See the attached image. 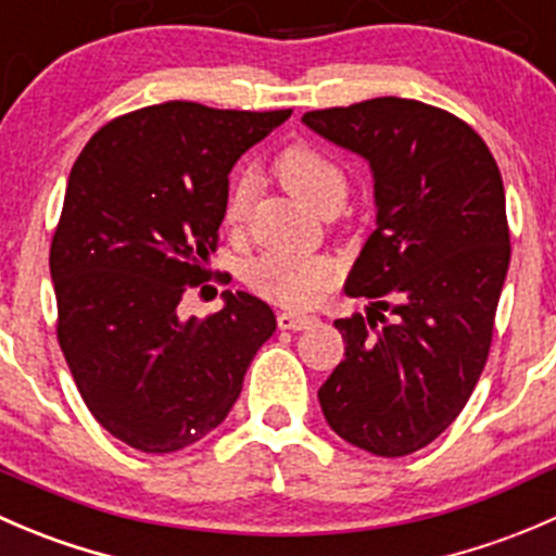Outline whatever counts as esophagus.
<instances>
[{
	"label": "esophagus",
	"mask_w": 556,
	"mask_h": 556,
	"mask_svg": "<svg viewBox=\"0 0 556 556\" xmlns=\"http://www.w3.org/2000/svg\"><path fill=\"white\" fill-rule=\"evenodd\" d=\"M277 323L282 331H304V328L317 326V317L304 315V312H279Z\"/></svg>",
	"instance_id": "esophagus-1"
}]
</instances>
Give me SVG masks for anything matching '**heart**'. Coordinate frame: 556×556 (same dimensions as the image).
<instances>
[{
    "label": "heart",
    "instance_id": "heart-1",
    "mask_svg": "<svg viewBox=\"0 0 556 556\" xmlns=\"http://www.w3.org/2000/svg\"><path fill=\"white\" fill-rule=\"evenodd\" d=\"M274 174L299 201L317 214H337L350 192V176L337 157L312 143H293L274 160ZM250 203L247 181L239 179L230 187L225 203V219L241 223ZM244 282L263 299L282 306L315 304L328 285V263L304 252H261L250 257L241 271Z\"/></svg>",
    "mask_w": 556,
    "mask_h": 556
}]
</instances>
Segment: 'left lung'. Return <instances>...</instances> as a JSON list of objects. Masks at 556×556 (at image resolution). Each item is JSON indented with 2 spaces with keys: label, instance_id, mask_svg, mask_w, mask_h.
Masks as SVG:
<instances>
[{
  "label": "left lung",
  "instance_id": "8db88e82",
  "mask_svg": "<svg viewBox=\"0 0 556 556\" xmlns=\"http://www.w3.org/2000/svg\"><path fill=\"white\" fill-rule=\"evenodd\" d=\"M301 122L369 163L377 206L344 282L371 306L333 320L344 361L317 399L350 445L407 456L456 421L486 366L510 263L503 176L470 124L427 102L375 97Z\"/></svg>",
  "mask_w": 556,
  "mask_h": 556
}]
</instances>
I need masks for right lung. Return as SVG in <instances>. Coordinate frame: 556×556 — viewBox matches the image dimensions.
<instances>
[{
    "mask_svg": "<svg viewBox=\"0 0 556 556\" xmlns=\"http://www.w3.org/2000/svg\"><path fill=\"white\" fill-rule=\"evenodd\" d=\"M288 116L170 100L108 122L70 170L51 241L59 348L129 448L174 454L217 429L277 328L244 290L206 320H181L179 301L208 279L230 168Z\"/></svg>",
    "mask_w": 556,
    "mask_h": 556,
    "instance_id": "obj_1",
    "label": "right lung"
}]
</instances>
